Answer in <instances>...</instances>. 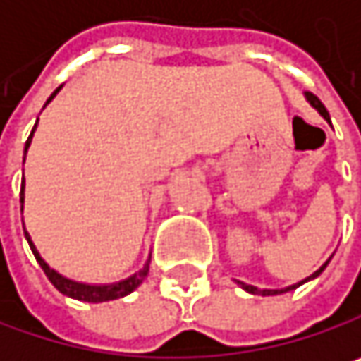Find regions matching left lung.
<instances>
[{
    "mask_svg": "<svg viewBox=\"0 0 361 361\" xmlns=\"http://www.w3.org/2000/svg\"><path fill=\"white\" fill-rule=\"evenodd\" d=\"M305 98H307V102H310V104H312L314 109L318 110V112H320V114L324 116L326 121L330 123V114H328V110H326L324 104H322V102H320V100H318V98H316L314 94H310V92L305 94ZM328 261H330V259H328ZM328 261H326L324 265H322V267H320L318 271H314V274H312L310 278H305V280H301V282H297V284H293V286H288V288H280V290H267V288H265V290H259L257 286H251V284H245V282H238V284H240V286H243V288H245L247 293H251V295H263V297H269V295H280V293H286V290H293V288L301 286L303 282H307V280H312V278H318V276H320V274L324 271V267H326V265H328Z\"/></svg>",
    "mask_w": 361,
    "mask_h": 361,
    "instance_id": "8db88e82",
    "label": "left lung"
}]
</instances>
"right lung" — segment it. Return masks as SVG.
Here are the masks:
<instances>
[{
    "label": "right lung",
    "instance_id": "add662e5",
    "mask_svg": "<svg viewBox=\"0 0 361 361\" xmlns=\"http://www.w3.org/2000/svg\"><path fill=\"white\" fill-rule=\"evenodd\" d=\"M60 90H62V85H60V87L49 96L47 104L54 100V96H56ZM35 127H33V131H31V135H29V140H27V144H25V157H27V150H29V146H31V140H33ZM23 202H25V180H23V185H20V204H23ZM20 211H23V207H20ZM25 236H27V240H29L31 251H33V255H35L37 263H39V265H41V269L45 271V276L49 278V282H51V284H54L62 295H66V297H71V299H77V301L104 303V301H112V299H121V297H125V295L133 293V290L144 282V278L148 276L150 259L146 261V265H144L137 274L129 276L127 280L114 282V284H83V282H75V280L64 278V276H62V274H58L56 269H51V267L41 259V255H39V251L35 249V245H33V240H31V236H29V232H27V230H25Z\"/></svg>",
    "mask_w": 361,
    "mask_h": 361
}]
</instances>
